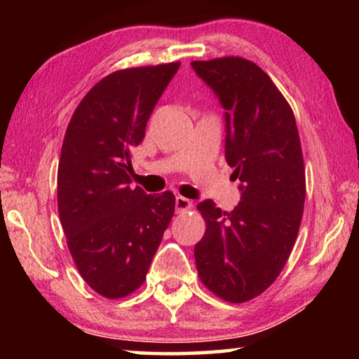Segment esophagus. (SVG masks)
<instances>
[{"mask_svg": "<svg viewBox=\"0 0 359 359\" xmlns=\"http://www.w3.org/2000/svg\"><path fill=\"white\" fill-rule=\"evenodd\" d=\"M193 208V204H191V201L190 199H187V198H184V196H177L175 198V210L179 212H187V210H190Z\"/></svg>", "mask_w": 359, "mask_h": 359, "instance_id": "34e87169", "label": "esophagus"}]
</instances>
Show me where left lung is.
Returning <instances> with one entry per match:
<instances>
[{
	"label": "left lung",
	"instance_id": "8db88e82",
	"mask_svg": "<svg viewBox=\"0 0 359 359\" xmlns=\"http://www.w3.org/2000/svg\"><path fill=\"white\" fill-rule=\"evenodd\" d=\"M191 66L226 111L224 156L242 184L231 212L198 204L205 233L194 261L205 288L241 304L276 282L294 247L306 201L301 139L293 109L258 65L222 57Z\"/></svg>",
	"mask_w": 359,
	"mask_h": 359
}]
</instances>
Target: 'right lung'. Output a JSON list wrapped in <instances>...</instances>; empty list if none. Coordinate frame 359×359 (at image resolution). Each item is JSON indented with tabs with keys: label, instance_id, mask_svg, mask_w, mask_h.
<instances>
[{
	"label": "right lung",
	"instance_id": "right-lung-1",
	"mask_svg": "<svg viewBox=\"0 0 359 359\" xmlns=\"http://www.w3.org/2000/svg\"><path fill=\"white\" fill-rule=\"evenodd\" d=\"M180 62L118 69L83 96L58 163V214L79 274L107 299L141 287L175 209L171 191L133 188V149Z\"/></svg>",
	"mask_w": 359,
	"mask_h": 359
}]
</instances>
